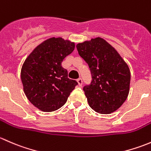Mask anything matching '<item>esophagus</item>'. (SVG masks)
Segmentation results:
<instances>
[{
  "label": "esophagus",
  "instance_id": "esophagus-1",
  "mask_svg": "<svg viewBox=\"0 0 151 151\" xmlns=\"http://www.w3.org/2000/svg\"><path fill=\"white\" fill-rule=\"evenodd\" d=\"M77 83H78V85H80V86H82V85H83V80H82L81 78H78L77 80Z\"/></svg>",
  "mask_w": 151,
  "mask_h": 151
}]
</instances>
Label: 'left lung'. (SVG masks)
<instances>
[{"instance_id": "obj_1", "label": "left lung", "mask_w": 151, "mask_h": 151, "mask_svg": "<svg viewBox=\"0 0 151 151\" xmlns=\"http://www.w3.org/2000/svg\"><path fill=\"white\" fill-rule=\"evenodd\" d=\"M77 49L92 75L91 84L83 88L89 106L101 114L116 111L129 93L131 73L127 63L102 38L77 44Z\"/></svg>"}]
</instances>
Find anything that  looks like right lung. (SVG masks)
Returning <instances> with one entry per match:
<instances>
[{
  "mask_svg": "<svg viewBox=\"0 0 151 151\" xmlns=\"http://www.w3.org/2000/svg\"><path fill=\"white\" fill-rule=\"evenodd\" d=\"M74 47V42L52 37L38 45L25 59L21 69L24 93L40 110L58 109L78 84L68 78V71L61 66Z\"/></svg>",
  "mask_w": 151,
  "mask_h": 151,
  "instance_id": "obj_1",
  "label": "right lung"
}]
</instances>
